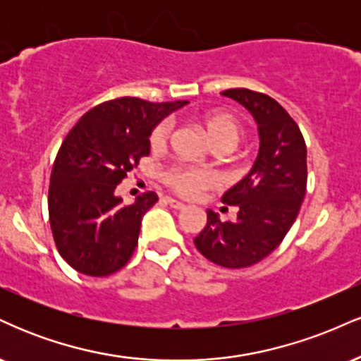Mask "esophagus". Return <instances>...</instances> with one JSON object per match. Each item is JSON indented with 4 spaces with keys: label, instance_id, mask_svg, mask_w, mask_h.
<instances>
[{
    "label": "esophagus",
    "instance_id": "34e87169",
    "mask_svg": "<svg viewBox=\"0 0 361 361\" xmlns=\"http://www.w3.org/2000/svg\"><path fill=\"white\" fill-rule=\"evenodd\" d=\"M166 204L171 207V209H176V210L185 209V204H181L180 200H175V198H171V197H166Z\"/></svg>",
    "mask_w": 361,
    "mask_h": 361
}]
</instances>
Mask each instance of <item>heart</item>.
Here are the masks:
<instances>
[{"mask_svg":"<svg viewBox=\"0 0 361 361\" xmlns=\"http://www.w3.org/2000/svg\"><path fill=\"white\" fill-rule=\"evenodd\" d=\"M198 123L204 127L207 137H209L210 144L215 149H226V151H229V149L235 147V144L241 139V123L233 115L224 114V111H209V114L202 115ZM169 132H171V126H169V122H166V120L157 123L152 128L151 137H149L151 147L163 149L166 146ZM164 181H166L168 186H171V190L180 193L181 197L193 198L200 192H204V190L210 188L214 185L215 178L212 173L207 171L204 168L180 166L171 168L169 171L164 173Z\"/></svg>","mask_w":361,"mask_h":361,"instance_id":"heart-1","label":"heart"}]
</instances>
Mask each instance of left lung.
I'll use <instances>...</instances> for the list:
<instances>
[{
	"mask_svg": "<svg viewBox=\"0 0 361 361\" xmlns=\"http://www.w3.org/2000/svg\"><path fill=\"white\" fill-rule=\"evenodd\" d=\"M243 105L258 126L259 151L251 171L222 197L238 219L222 222L207 210L195 246L224 268H246L279 247L295 222L307 186V147L299 126L279 102L246 88L222 91Z\"/></svg>",
	"mask_w": 361,
	"mask_h": 361,
	"instance_id": "left-lung-1",
	"label": "left lung"
}]
</instances>
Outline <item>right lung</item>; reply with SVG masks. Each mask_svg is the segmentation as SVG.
<instances>
[{"label": "right lung", "mask_w": 361, "mask_h": 361, "mask_svg": "<svg viewBox=\"0 0 361 361\" xmlns=\"http://www.w3.org/2000/svg\"><path fill=\"white\" fill-rule=\"evenodd\" d=\"M186 103L117 98L86 111L66 135L51 173L49 219L57 250L76 271L106 276L130 259L157 195L122 205L115 190L151 152L152 128Z\"/></svg>", "instance_id": "obj_1"}]
</instances>
